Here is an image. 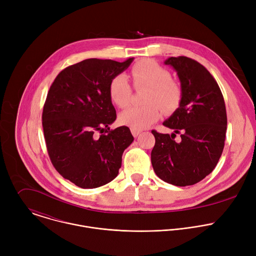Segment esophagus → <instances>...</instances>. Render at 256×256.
<instances>
[{
    "mask_svg": "<svg viewBox=\"0 0 256 256\" xmlns=\"http://www.w3.org/2000/svg\"><path fill=\"white\" fill-rule=\"evenodd\" d=\"M130 132H132V136H134V138H136V136L142 132V130H136V128H130Z\"/></svg>",
    "mask_w": 256,
    "mask_h": 256,
    "instance_id": "obj_1",
    "label": "esophagus"
}]
</instances>
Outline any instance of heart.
I'll use <instances>...</instances> for the list:
<instances>
[{"label": "heart", "mask_w": 256, "mask_h": 256, "mask_svg": "<svg viewBox=\"0 0 256 256\" xmlns=\"http://www.w3.org/2000/svg\"><path fill=\"white\" fill-rule=\"evenodd\" d=\"M170 77V72L154 60H142L134 64L130 70V78L134 88L148 87L144 98L146 104L130 107L122 112L120 122L140 130L158 120L162 109L166 112L176 109L182 97V89ZM132 92L126 76L122 74L114 77L108 86L110 100L120 108L128 106Z\"/></svg>", "instance_id": "1"}]
</instances>
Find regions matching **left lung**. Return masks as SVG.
I'll return each instance as SVG.
<instances>
[{"label":"left lung","instance_id":"left-lung-1","mask_svg":"<svg viewBox=\"0 0 256 256\" xmlns=\"http://www.w3.org/2000/svg\"><path fill=\"white\" fill-rule=\"evenodd\" d=\"M180 80L179 107L163 122L172 134L155 130L151 153L156 175L176 186H194L216 166L225 146L227 114L223 94L210 72L198 62L188 58H169ZM180 134L179 142L174 138Z\"/></svg>","mask_w":256,"mask_h":256}]
</instances>
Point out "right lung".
<instances>
[{
    "mask_svg": "<svg viewBox=\"0 0 256 256\" xmlns=\"http://www.w3.org/2000/svg\"><path fill=\"white\" fill-rule=\"evenodd\" d=\"M132 60H82L64 68L50 88L42 112L48 156L56 170L79 188H95L114 180L134 140L128 126H108L116 120L109 83Z\"/></svg>",
    "mask_w": 256,
    "mask_h": 256,
    "instance_id": "right-lung-1",
    "label": "right lung"
}]
</instances>
